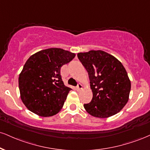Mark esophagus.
Listing matches in <instances>:
<instances>
[{
  "instance_id": "esophagus-1",
  "label": "esophagus",
  "mask_w": 150,
  "mask_h": 150,
  "mask_svg": "<svg viewBox=\"0 0 150 150\" xmlns=\"http://www.w3.org/2000/svg\"><path fill=\"white\" fill-rule=\"evenodd\" d=\"M82 87H83V86L82 85V84H79L78 85H77V87H76V89L77 90V91H80V90H81V89H82Z\"/></svg>"
}]
</instances>
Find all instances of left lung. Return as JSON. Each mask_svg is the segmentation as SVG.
Returning a JSON list of instances; mask_svg holds the SVG:
<instances>
[{
	"mask_svg": "<svg viewBox=\"0 0 150 150\" xmlns=\"http://www.w3.org/2000/svg\"><path fill=\"white\" fill-rule=\"evenodd\" d=\"M77 57L87 70L93 92L91 101L84 104L91 116L108 118L116 115L127 103L131 81L117 58L102 50L80 52Z\"/></svg>",
	"mask_w": 150,
	"mask_h": 150,
	"instance_id": "1",
	"label": "left lung"
}]
</instances>
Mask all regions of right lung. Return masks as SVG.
I'll return each mask as SVG.
<instances>
[{
	"instance_id": "right-lung-1",
	"label": "right lung",
	"mask_w": 150,
	"mask_h": 150,
	"mask_svg": "<svg viewBox=\"0 0 150 150\" xmlns=\"http://www.w3.org/2000/svg\"><path fill=\"white\" fill-rule=\"evenodd\" d=\"M75 57L61 48H49L31 55L19 76V88L23 103L40 117H51L61 111L71 88L61 78V66Z\"/></svg>"
}]
</instances>
